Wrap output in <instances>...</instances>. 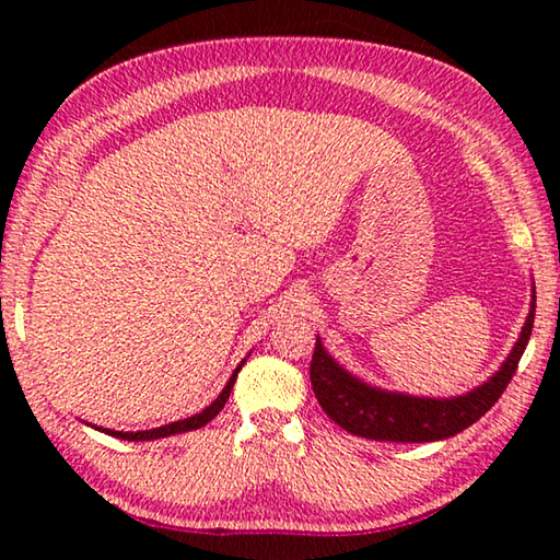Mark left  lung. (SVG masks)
I'll list each match as a JSON object with an SVG mask.
<instances>
[{"label":"left lung","mask_w":560,"mask_h":560,"mask_svg":"<svg viewBox=\"0 0 560 560\" xmlns=\"http://www.w3.org/2000/svg\"><path fill=\"white\" fill-rule=\"evenodd\" d=\"M536 289L530 296V311L521 336L511 348L509 358L487 383L457 397H417L373 387L350 375L338 365L316 338L314 360H311V385L324 412L350 434L377 442H438L467 430L481 415L494 407L514 377L518 360L534 328Z\"/></svg>","instance_id":"obj_1"}]
</instances>
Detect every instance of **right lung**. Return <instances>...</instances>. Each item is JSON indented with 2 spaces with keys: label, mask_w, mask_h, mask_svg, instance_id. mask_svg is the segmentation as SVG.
Returning a JSON list of instances; mask_svg holds the SVG:
<instances>
[{
  "label": "right lung",
  "mask_w": 560,
  "mask_h": 560,
  "mask_svg": "<svg viewBox=\"0 0 560 560\" xmlns=\"http://www.w3.org/2000/svg\"><path fill=\"white\" fill-rule=\"evenodd\" d=\"M242 365H244V360H242L240 365L234 368V373H232V377H230V383L224 385V390L220 393V397H217V400H214L212 405H207L202 412H197V415H192V417H187V420L170 422V424H163V428H155V430H140V432H116V430H103V432H106V434H113V438H118V440L143 442V440L170 438V434H179V432H189V430H200V428H205L207 422L214 420V417L222 412L224 402L230 400V393H232V387H234L236 375H240V371H242ZM96 430H101V428H96Z\"/></svg>",
  "instance_id": "right-lung-1"
}]
</instances>
